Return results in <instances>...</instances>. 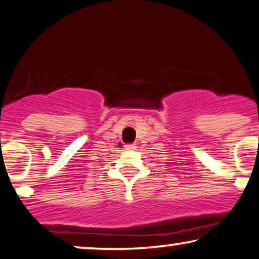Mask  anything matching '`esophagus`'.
<instances>
[{
    "label": "esophagus",
    "instance_id": "obj_1",
    "mask_svg": "<svg viewBox=\"0 0 259 259\" xmlns=\"http://www.w3.org/2000/svg\"><path fill=\"white\" fill-rule=\"evenodd\" d=\"M124 148H125V150H133L136 148V145L135 143H129V145H124Z\"/></svg>",
    "mask_w": 259,
    "mask_h": 259
}]
</instances>
